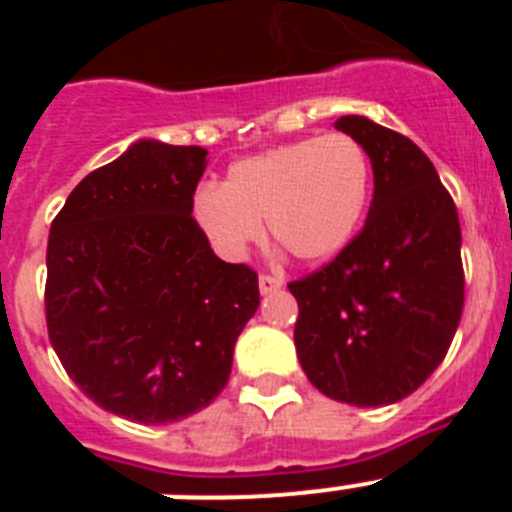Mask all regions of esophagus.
Wrapping results in <instances>:
<instances>
[{
	"mask_svg": "<svg viewBox=\"0 0 512 512\" xmlns=\"http://www.w3.org/2000/svg\"><path fill=\"white\" fill-rule=\"evenodd\" d=\"M282 284H284V279L277 277V274H261V277H259L261 295H271V292H277Z\"/></svg>",
	"mask_w": 512,
	"mask_h": 512,
	"instance_id": "obj_1",
	"label": "esophagus"
}]
</instances>
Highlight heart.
<instances>
[{"instance_id": "b5f03b06", "label": "heart", "mask_w": 512, "mask_h": 512, "mask_svg": "<svg viewBox=\"0 0 512 512\" xmlns=\"http://www.w3.org/2000/svg\"><path fill=\"white\" fill-rule=\"evenodd\" d=\"M372 158L354 135L328 133L269 148L230 166L223 187L194 192V220L228 259L261 238V220L297 261H325L359 230Z\"/></svg>"}]
</instances>
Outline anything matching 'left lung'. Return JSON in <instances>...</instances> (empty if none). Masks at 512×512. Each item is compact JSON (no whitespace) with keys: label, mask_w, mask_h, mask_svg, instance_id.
Here are the masks:
<instances>
[{"label":"left lung","mask_w":512,"mask_h":512,"mask_svg":"<svg viewBox=\"0 0 512 512\" xmlns=\"http://www.w3.org/2000/svg\"><path fill=\"white\" fill-rule=\"evenodd\" d=\"M372 158L374 197L336 259L289 282L307 379L374 408L408 397L449 351L464 310L459 212L413 140L359 115L336 120Z\"/></svg>","instance_id":"8db88e82"}]
</instances>
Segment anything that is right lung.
Segmentation results:
<instances>
[{
  "label": "right lung",
  "mask_w": 512,
  "mask_h": 512,
  "mask_svg": "<svg viewBox=\"0 0 512 512\" xmlns=\"http://www.w3.org/2000/svg\"><path fill=\"white\" fill-rule=\"evenodd\" d=\"M205 166V148L140 140L76 184L48 235L53 351L89 400L135 423L207 408L259 307V274L217 259L192 217Z\"/></svg>",
  "instance_id": "add662e5"
}]
</instances>
